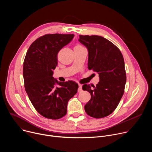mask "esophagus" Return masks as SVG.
Here are the masks:
<instances>
[{"label":"esophagus","mask_w":152,"mask_h":152,"mask_svg":"<svg viewBox=\"0 0 152 152\" xmlns=\"http://www.w3.org/2000/svg\"><path fill=\"white\" fill-rule=\"evenodd\" d=\"M82 85H80V84H79V88H78V92L79 93H80V92H82Z\"/></svg>","instance_id":"34e87169"}]
</instances>
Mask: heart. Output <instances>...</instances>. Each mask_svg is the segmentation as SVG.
Listing matches in <instances>:
<instances>
[{
	"instance_id": "obj_1",
	"label": "heart",
	"mask_w": 152,
	"mask_h": 152,
	"mask_svg": "<svg viewBox=\"0 0 152 152\" xmlns=\"http://www.w3.org/2000/svg\"><path fill=\"white\" fill-rule=\"evenodd\" d=\"M80 46H82L80 45H77L76 46V47H80Z\"/></svg>"
}]
</instances>
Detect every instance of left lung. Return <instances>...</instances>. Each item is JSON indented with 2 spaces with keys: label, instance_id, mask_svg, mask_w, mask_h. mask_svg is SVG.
I'll list each match as a JSON object with an SVG mask.
<instances>
[{
  "label": "left lung",
  "instance_id": "left-lung-1",
  "mask_svg": "<svg viewBox=\"0 0 152 152\" xmlns=\"http://www.w3.org/2000/svg\"><path fill=\"white\" fill-rule=\"evenodd\" d=\"M79 41L88 49V70L97 72L100 78L96 86H82L83 90L91 96L85 105V111L91 117L104 118L115 111L124 94L126 82L124 58L115 45L101 36L79 35Z\"/></svg>",
  "mask_w": 152,
  "mask_h": 152
}]
</instances>
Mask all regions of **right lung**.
<instances>
[{
	"label": "right lung",
	"instance_id": "1",
	"mask_svg": "<svg viewBox=\"0 0 152 152\" xmlns=\"http://www.w3.org/2000/svg\"><path fill=\"white\" fill-rule=\"evenodd\" d=\"M73 37V34L42 35L32 43L24 59L26 92L36 111L49 119L57 120L66 115L68 102L77 91L78 84L75 82H58L52 76L59 51ZM55 83L60 86L56 88Z\"/></svg>",
	"mask_w": 152,
	"mask_h": 152
}]
</instances>
